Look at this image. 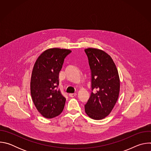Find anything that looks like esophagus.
Returning <instances> with one entry per match:
<instances>
[{
  "mask_svg": "<svg viewBox=\"0 0 151 151\" xmlns=\"http://www.w3.org/2000/svg\"><path fill=\"white\" fill-rule=\"evenodd\" d=\"M76 95H77V94H76V93H70V94H69V96H70V97H75Z\"/></svg>",
  "mask_w": 151,
  "mask_h": 151,
  "instance_id": "1",
  "label": "esophagus"
}]
</instances>
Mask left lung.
<instances>
[{"mask_svg": "<svg viewBox=\"0 0 151 151\" xmlns=\"http://www.w3.org/2000/svg\"><path fill=\"white\" fill-rule=\"evenodd\" d=\"M85 52L91 70L92 91L84 106L85 111L92 119H101L111 113L118 99V72L113 60L104 51L90 48L85 49Z\"/></svg>", "mask_w": 151, "mask_h": 151, "instance_id": "1", "label": "left lung"}]
</instances>
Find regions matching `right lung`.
<instances>
[{
    "instance_id": "1",
    "label": "right lung",
    "mask_w": 151,
    "mask_h": 151,
    "mask_svg": "<svg viewBox=\"0 0 151 151\" xmlns=\"http://www.w3.org/2000/svg\"><path fill=\"white\" fill-rule=\"evenodd\" d=\"M71 52L66 49H48L35 62L30 81L31 96L37 110L45 118H54L64 109L66 98L58 89V74L64 58Z\"/></svg>"
}]
</instances>
